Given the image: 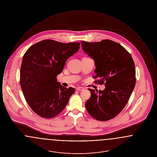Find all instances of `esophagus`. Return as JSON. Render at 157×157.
Wrapping results in <instances>:
<instances>
[{
	"mask_svg": "<svg viewBox=\"0 0 157 157\" xmlns=\"http://www.w3.org/2000/svg\"><path fill=\"white\" fill-rule=\"evenodd\" d=\"M83 88H82V87H77L76 88V90H83Z\"/></svg>",
	"mask_w": 157,
	"mask_h": 157,
	"instance_id": "34e87169",
	"label": "esophagus"
}]
</instances>
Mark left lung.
Returning <instances> with one entry per match:
<instances>
[{"label":"left lung","mask_w":157,"mask_h":157,"mask_svg":"<svg viewBox=\"0 0 157 157\" xmlns=\"http://www.w3.org/2000/svg\"><path fill=\"white\" fill-rule=\"evenodd\" d=\"M83 51L94 60L95 81L105 83L103 90L88 89L91 96L85 103L87 111L95 119L106 121L118 115L127 105L134 89L135 68L131 54L111 40L97 42L82 41Z\"/></svg>","instance_id":"1"}]
</instances>
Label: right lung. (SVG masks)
Wrapping results in <instances>:
<instances>
[{
    "label": "right lung",
    "instance_id": "obj_1",
    "mask_svg": "<svg viewBox=\"0 0 157 157\" xmlns=\"http://www.w3.org/2000/svg\"><path fill=\"white\" fill-rule=\"evenodd\" d=\"M79 47V42L65 44L46 39L31 46L23 55L21 86L27 103L39 116L45 118L56 117L75 92L74 88L62 86L56 76Z\"/></svg>",
    "mask_w": 157,
    "mask_h": 157
}]
</instances>
